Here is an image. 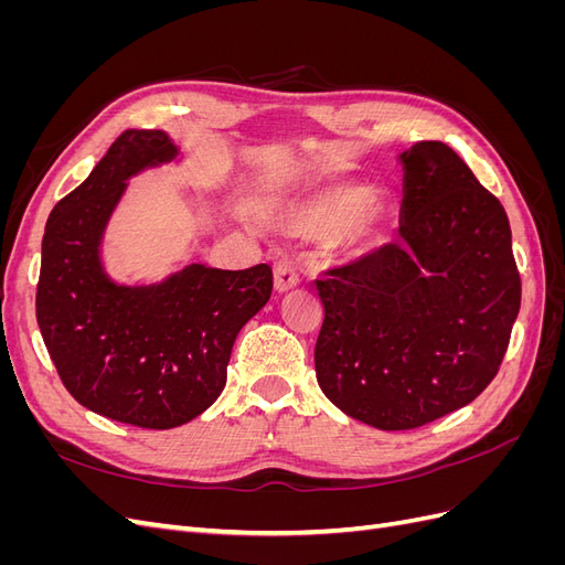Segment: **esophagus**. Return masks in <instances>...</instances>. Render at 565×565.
<instances>
[{
  "label": "esophagus",
  "instance_id": "obj_1",
  "mask_svg": "<svg viewBox=\"0 0 565 565\" xmlns=\"http://www.w3.org/2000/svg\"><path fill=\"white\" fill-rule=\"evenodd\" d=\"M273 285H276L278 292H287L299 285V273L289 259H280L273 266Z\"/></svg>",
  "mask_w": 565,
  "mask_h": 565
}]
</instances>
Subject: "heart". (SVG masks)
I'll return each instance as SVG.
<instances>
[{"label": "heart", "mask_w": 565, "mask_h": 565, "mask_svg": "<svg viewBox=\"0 0 565 565\" xmlns=\"http://www.w3.org/2000/svg\"><path fill=\"white\" fill-rule=\"evenodd\" d=\"M270 224L287 235L328 237L339 254H363L386 224L382 200H365V188L337 183L313 193L287 195L270 207Z\"/></svg>", "instance_id": "obj_1"}]
</instances>
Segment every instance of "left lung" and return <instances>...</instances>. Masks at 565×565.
<instances>
[{"label":"left lung","instance_id":"8db88e82","mask_svg":"<svg viewBox=\"0 0 565 565\" xmlns=\"http://www.w3.org/2000/svg\"><path fill=\"white\" fill-rule=\"evenodd\" d=\"M401 241L316 280V377L384 431L469 405L498 374L521 309L507 212L440 141L401 156Z\"/></svg>","mask_w":565,"mask_h":565}]
</instances>
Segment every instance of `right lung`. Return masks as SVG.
Here are the masks:
<instances>
[{
	"label": "right lung",
	"mask_w": 565,
	"mask_h": 565,
	"mask_svg": "<svg viewBox=\"0 0 565 565\" xmlns=\"http://www.w3.org/2000/svg\"><path fill=\"white\" fill-rule=\"evenodd\" d=\"M177 156L160 129L119 134L51 210L42 237L38 324L63 386L92 413L141 429H174L218 398L233 341L273 289L266 264H191L148 287L106 276L98 247L127 179Z\"/></svg>",
	"instance_id": "obj_1"
}]
</instances>
